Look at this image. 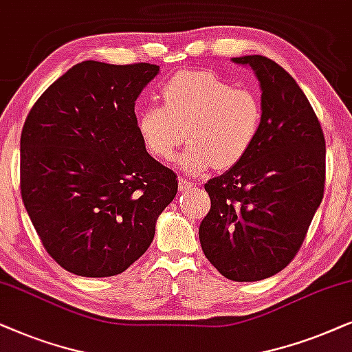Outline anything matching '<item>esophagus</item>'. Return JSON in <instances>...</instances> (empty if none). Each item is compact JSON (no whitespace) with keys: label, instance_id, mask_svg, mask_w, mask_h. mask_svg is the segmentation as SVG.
<instances>
[{"label":"esophagus","instance_id":"obj_1","mask_svg":"<svg viewBox=\"0 0 352 352\" xmlns=\"http://www.w3.org/2000/svg\"><path fill=\"white\" fill-rule=\"evenodd\" d=\"M195 186H196V184H193V182H190V180H186V179H180L179 180L180 191H188L191 188H195Z\"/></svg>","mask_w":352,"mask_h":352}]
</instances>
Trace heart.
<instances>
[{
  "instance_id": "b5f03b06",
  "label": "heart",
  "mask_w": 352,
  "mask_h": 352,
  "mask_svg": "<svg viewBox=\"0 0 352 352\" xmlns=\"http://www.w3.org/2000/svg\"><path fill=\"white\" fill-rule=\"evenodd\" d=\"M162 101L164 107L140 112L138 133L146 151L161 161H170L190 142L177 164L191 175L212 166H236L259 135V96L210 72L175 74L162 88Z\"/></svg>"
}]
</instances>
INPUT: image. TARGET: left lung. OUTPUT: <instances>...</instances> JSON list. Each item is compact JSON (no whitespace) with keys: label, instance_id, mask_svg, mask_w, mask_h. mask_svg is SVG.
<instances>
[{"label":"left lung","instance_id":"obj_1","mask_svg":"<svg viewBox=\"0 0 352 352\" xmlns=\"http://www.w3.org/2000/svg\"><path fill=\"white\" fill-rule=\"evenodd\" d=\"M233 63L254 70L262 124L250 153L204 185V256L225 278L257 282L283 270L301 248L325 186V137L294 78L265 56Z\"/></svg>","mask_w":352,"mask_h":352}]
</instances>
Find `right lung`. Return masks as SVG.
Wrapping results in <instances>:
<instances>
[{
  "label": "right lung",
  "instance_id": "add662e5",
  "mask_svg": "<svg viewBox=\"0 0 352 352\" xmlns=\"http://www.w3.org/2000/svg\"><path fill=\"white\" fill-rule=\"evenodd\" d=\"M159 65L83 60L46 88L21 135V195L48 254L70 274L112 277L151 245L177 175L151 157L135 101Z\"/></svg>",
  "mask_w": 352,
  "mask_h": 352
}]
</instances>
